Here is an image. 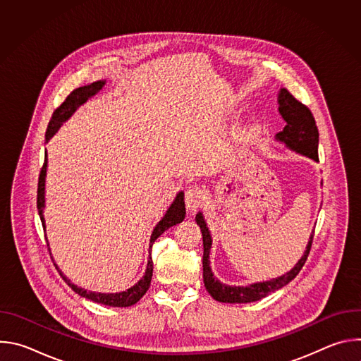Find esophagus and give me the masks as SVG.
<instances>
[{
    "mask_svg": "<svg viewBox=\"0 0 361 361\" xmlns=\"http://www.w3.org/2000/svg\"><path fill=\"white\" fill-rule=\"evenodd\" d=\"M204 200H205V194L197 185L188 187V190L185 191V207L188 212H195L204 202Z\"/></svg>",
    "mask_w": 361,
    "mask_h": 361,
    "instance_id": "1",
    "label": "esophagus"
}]
</instances>
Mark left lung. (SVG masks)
Masks as SVG:
<instances>
[{"instance_id":"left-lung-1","label":"left lung","mask_w":361,"mask_h":361,"mask_svg":"<svg viewBox=\"0 0 361 361\" xmlns=\"http://www.w3.org/2000/svg\"><path fill=\"white\" fill-rule=\"evenodd\" d=\"M279 113L286 121V127L283 131L276 134V140L283 142L288 149L295 151L304 157L312 159L314 161H319V130L316 126V120L304 104L297 101L286 88H281L279 91ZM195 221L201 228L202 234V245H204V254H202V280L204 286L210 293V295L220 301V302H252L259 301L269 294L280 290L286 284H288L302 269L308 252H310L314 231L310 235V240L307 243L305 251L301 255V259L295 263V266L287 271L286 274L271 279L269 281H259L252 283L250 286H228L221 283L219 279L214 277V273L210 267V250L213 244V238L210 234V230L207 227V223L204 220V216L201 212L197 213Z\"/></svg>"}]
</instances>
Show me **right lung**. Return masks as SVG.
Returning a JSON list of instances; mask_svg holds the SVG:
<instances>
[{
	"instance_id": "obj_1",
	"label": "right lung",
	"mask_w": 361,
	"mask_h": 361,
	"mask_svg": "<svg viewBox=\"0 0 361 361\" xmlns=\"http://www.w3.org/2000/svg\"><path fill=\"white\" fill-rule=\"evenodd\" d=\"M106 81L99 80L95 82H91L88 85L80 87L77 90H74L63 102V104L53 113V117H51L48 127H47V133H45V142H48L59 130L60 127L77 111V109L80 106H82L84 102H87L88 98L94 97L98 91L102 90L104 87ZM47 166H48V159H47V151H45V159H44V166L41 169L39 173V178H38V192H37V209H38V216L41 219L44 231H45V219H44V209H45V176H47ZM185 217V204H184V192L180 191L174 201L171 202L170 207L167 209L166 214L163 216V219L157 223V226L154 227L151 237H149V250H148V262H147V269L144 276L130 288L120 291V293H97V291H90L85 290L82 287L75 286L74 283H71L70 279H67L64 276V273L59 269V266L54 263L56 269L60 271V276L64 279V281L81 297L88 298L94 302H99L104 305H110V307H130L134 305L148 290L149 284H151V277H152V259H151V248L154 241H156L166 230H169L170 227L181 223ZM49 245V244H48ZM49 250V248H48ZM53 259V257H51Z\"/></svg>"
}]
</instances>
